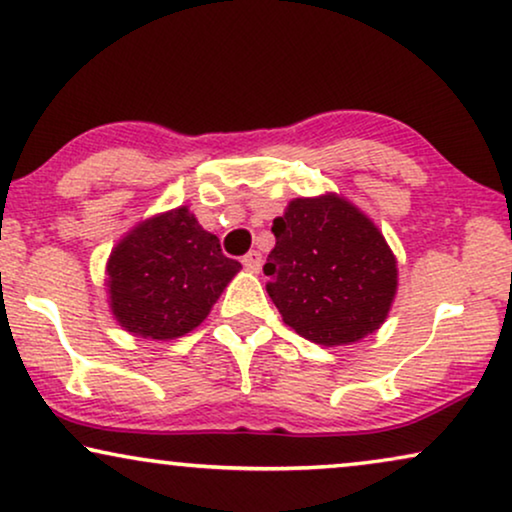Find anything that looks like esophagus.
<instances>
[{"label":"esophagus","instance_id":"esophagus-1","mask_svg":"<svg viewBox=\"0 0 512 512\" xmlns=\"http://www.w3.org/2000/svg\"><path fill=\"white\" fill-rule=\"evenodd\" d=\"M243 267L250 269V271H260L262 267V255L257 250H250L248 255L243 257Z\"/></svg>","mask_w":512,"mask_h":512}]
</instances>
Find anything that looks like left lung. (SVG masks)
<instances>
[{"mask_svg": "<svg viewBox=\"0 0 512 512\" xmlns=\"http://www.w3.org/2000/svg\"><path fill=\"white\" fill-rule=\"evenodd\" d=\"M271 231L267 292L299 337L346 346L384 325L398 292V262L363 210L332 192L302 196Z\"/></svg>", "mask_w": 512, "mask_h": 512, "instance_id": "8db88e82", "label": "left lung"}]
</instances>
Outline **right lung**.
Masks as SVG:
<instances>
[{"label": "right lung", "instance_id": "1", "mask_svg": "<svg viewBox=\"0 0 512 512\" xmlns=\"http://www.w3.org/2000/svg\"><path fill=\"white\" fill-rule=\"evenodd\" d=\"M241 262L222 255L187 206L135 224L109 252V311L135 337L168 342L208 318Z\"/></svg>", "mask_w": 512, "mask_h": 512}]
</instances>
